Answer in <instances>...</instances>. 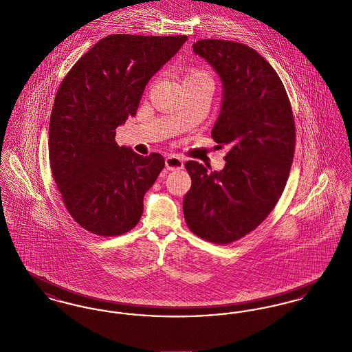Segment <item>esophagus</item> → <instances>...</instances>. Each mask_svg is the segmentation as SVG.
<instances>
[{
    "instance_id": "34e87169",
    "label": "esophagus",
    "mask_w": 352,
    "mask_h": 352,
    "mask_svg": "<svg viewBox=\"0 0 352 352\" xmlns=\"http://www.w3.org/2000/svg\"><path fill=\"white\" fill-rule=\"evenodd\" d=\"M165 164H166V168L168 170H181V168H184V160L181 158V157H178V155H168V158H166V161H165Z\"/></svg>"
}]
</instances>
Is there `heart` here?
<instances>
[{"label": "heart", "instance_id": "b5f03b06", "mask_svg": "<svg viewBox=\"0 0 352 352\" xmlns=\"http://www.w3.org/2000/svg\"><path fill=\"white\" fill-rule=\"evenodd\" d=\"M190 79H210V80H211V78H210L208 74H206V72H203V71H199V69H191V71L184 76V80H190Z\"/></svg>", "mask_w": 352, "mask_h": 352}]
</instances>
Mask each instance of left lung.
I'll return each mask as SVG.
<instances>
[{"mask_svg":"<svg viewBox=\"0 0 352 352\" xmlns=\"http://www.w3.org/2000/svg\"><path fill=\"white\" fill-rule=\"evenodd\" d=\"M192 50L221 79L223 102L211 135L228 151L220 171L184 164L191 177L184 220L203 240L231 244L256 230L283 195L296 124L284 84L257 51L224 39H201Z\"/></svg>","mask_w":352,"mask_h":352,"instance_id":"1","label":"left lung"}]
</instances>
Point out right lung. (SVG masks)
<instances>
[{
	"mask_svg": "<svg viewBox=\"0 0 352 352\" xmlns=\"http://www.w3.org/2000/svg\"><path fill=\"white\" fill-rule=\"evenodd\" d=\"M187 35L111 34L72 66L59 85L49 125L51 173L69 215L98 236L126 234L165 160L118 146L116 128L135 116L145 85Z\"/></svg>",
	"mask_w": 352,
	"mask_h": 352,
	"instance_id": "obj_1",
	"label": "right lung"
}]
</instances>
